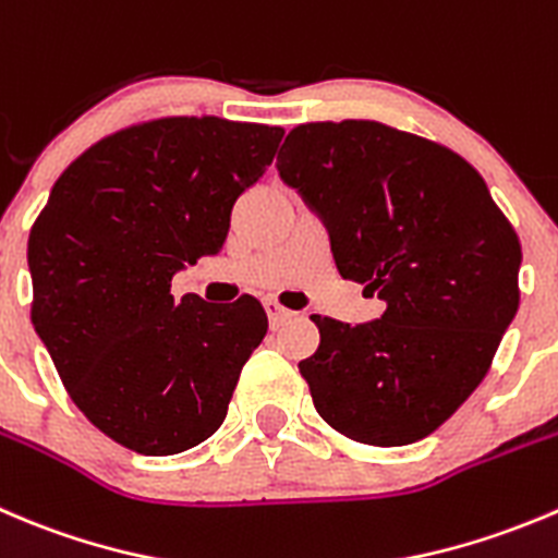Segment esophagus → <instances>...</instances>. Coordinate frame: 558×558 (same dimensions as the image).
<instances>
[{"label": "esophagus", "instance_id": "esophagus-1", "mask_svg": "<svg viewBox=\"0 0 558 558\" xmlns=\"http://www.w3.org/2000/svg\"><path fill=\"white\" fill-rule=\"evenodd\" d=\"M264 307H267V316H269V324H272V327H280V324H283L286 318L294 316V313H291L289 307H283V305H280V302H275V300L264 302Z\"/></svg>", "mask_w": 558, "mask_h": 558}]
</instances>
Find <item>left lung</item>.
Masks as SVG:
<instances>
[{
	"instance_id": "obj_1",
	"label": "left lung",
	"mask_w": 558,
	"mask_h": 558,
	"mask_svg": "<svg viewBox=\"0 0 558 558\" xmlns=\"http://www.w3.org/2000/svg\"><path fill=\"white\" fill-rule=\"evenodd\" d=\"M278 171L324 218L338 272L381 318L316 322L300 362L324 423L371 447L445 425L490 371L521 302V242L458 153L373 119L296 124Z\"/></svg>"
}]
</instances>
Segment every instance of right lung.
Returning a JSON list of instances; mask_svg holds the SVG:
<instances>
[{"label":"right lung","mask_w":558,"mask_h":558,"mask_svg":"<svg viewBox=\"0 0 558 558\" xmlns=\"http://www.w3.org/2000/svg\"><path fill=\"white\" fill-rule=\"evenodd\" d=\"M280 138L209 113L128 124L62 171L32 226V324L81 414L138 456L207 441L267 335L256 296L174 302L171 278L220 253Z\"/></svg>","instance_id":"1"}]
</instances>
